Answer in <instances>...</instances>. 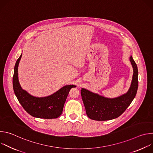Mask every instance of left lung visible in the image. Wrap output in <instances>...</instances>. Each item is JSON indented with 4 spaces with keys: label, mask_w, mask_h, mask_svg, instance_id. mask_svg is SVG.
Returning <instances> with one entry per match:
<instances>
[{
    "label": "left lung",
    "mask_w": 153,
    "mask_h": 153,
    "mask_svg": "<svg viewBox=\"0 0 153 153\" xmlns=\"http://www.w3.org/2000/svg\"><path fill=\"white\" fill-rule=\"evenodd\" d=\"M133 68V79L128 92L116 98L108 99L82 88L80 93L87 116L98 121L114 119L120 116L134 99L138 88V70L132 56L129 58Z\"/></svg>",
    "instance_id": "left-lung-1"
}]
</instances>
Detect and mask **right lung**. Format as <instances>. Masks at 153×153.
Returning a JSON list of instances; mask_svg holds the SVG:
<instances>
[{"label":"right lung","instance_id":"right-lung-1","mask_svg":"<svg viewBox=\"0 0 153 153\" xmlns=\"http://www.w3.org/2000/svg\"><path fill=\"white\" fill-rule=\"evenodd\" d=\"M22 54L17 60L13 77V90L19 103L31 116L41 119H56L62 113L64 103L70 90L74 85H66L53 94L45 97H36L22 89L18 80V66Z\"/></svg>","mask_w":153,"mask_h":153}]
</instances>
